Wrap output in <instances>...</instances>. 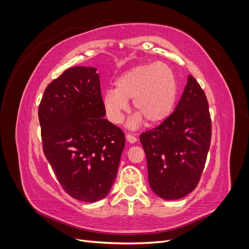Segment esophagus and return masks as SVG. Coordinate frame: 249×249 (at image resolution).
<instances>
[{
    "mask_svg": "<svg viewBox=\"0 0 249 249\" xmlns=\"http://www.w3.org/2000/svg\"><path fill=\"white\" fill-rule=\"evenodd\" d=\"M125 138H126V140L129 141L130 143H135V142L137 141V138L135 137V136H133L132 134H126V135H125Z\"/></svg>",
    "mask_w": 249,
    "mask_h": 249,
    "instance_id": "esophagus-1",
    "label": "esophagus"
}]
</instances>
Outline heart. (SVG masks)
Segmentation results:
<instances>
[{"mask_svg":"<svg viewBox=\"0 0 249 249\" xmlns=\"http://www.w3.org/2000/svg\"><path fill=\"white\" fill-rule=\"evenodd\" d=\"M115 89L106 90L103 106L111 123L123 122L129 109L127 101L133 100L135 115L130 126L139 124L143 119L148 124L164 122L175 109L178 86L175 72L165 63L141 64L124 71L115 80Z\"/></svg>","mask_w":249,"mask_h":249,"instance_id":"1","label":"heart"}]
</instances>
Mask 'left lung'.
<instances>
[{"instance_id":"1","label":"left lung","mask_w":249,"mask_h":249,"mask_svg":"<svg viewBox=\"0 0 249 249\" xmlns=\"http://www.w3.org/2000/svg\"><path fill=\"white\" fill-rule=\"evenodd\" d=\"M148 183L158 196L179 199L197 186L211 143V118L205 92L192 76L176 110L140 135Z\"/></svg>"}]
</instances>
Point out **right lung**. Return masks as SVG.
Instances as JSON below:
<instances>
[{"label": "right lung", "mask_w": 249, "mask_h": 249, "mask_svg": "<svg viewBox=\"0 0 249 249\" xmlns=\"http://www.w3.org/2000/svg\"><path fill=\"white\" fill-rule=\"evenodd\" d=\"M105 115L95 67L66 70L49 84L39 105L47 160L64 191L85 202L107 196L125 144L124 132Z\"/></svg>", "instance_id": "obj_1"}]
</instances>
